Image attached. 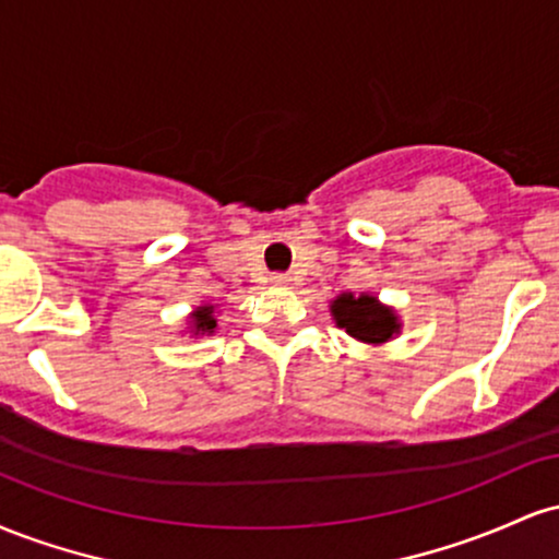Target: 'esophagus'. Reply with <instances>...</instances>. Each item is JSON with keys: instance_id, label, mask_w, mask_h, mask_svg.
<instances>
[{"instance_id": "1", "label": "esophagus", "mask_w": 559, "mask_h": 559, "mask_svg": "<svg viewBox=\"0 0 559 559\" xmlns=\"http://www.w3.org/2000/svg\"><path fill=\"white\" fill-rule=\"evenodd\" d=\"M271 284L273 286H288V284H292V278H288L286 273H275L273 278H271Z\"/></svg>"}]
</instances>
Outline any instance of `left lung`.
Segmentation results:
<instances>
[{
  "mask_svg": "<svg viewBox=\"0 0 559 559\" xmlns=\"http://www.w3.org/2000/svg\"><path fill=\"white\" fill-rule=\"evenodd\" d=\"M331 318L355 342L381 346L402 333V320L394 307L383 305L373 294L344 292L331 301Z\"/></svg>",
  "mask_w": 559,
  "mask_h": 559,
  "instance_id": "left-lung-1",
  "label": "left lung"
}]
</instances>
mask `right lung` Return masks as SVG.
<instances>
[{
  "mask_svg": "<svg viewBox=\"0 0 559 559\" xmlns=\"http://www.w3.org/2000/svg\"><path fill=\"white\" fill-rule=\"evenodd\" d=\"M186 331L191 336H213L217 331V307L215 305H199L189 312V320H186Z\"/></svg>",
  "mask_w": 559,
  "mask_h": 559,
  "instance_id": "1",
  "label": "right lung"
}]
</instances>
